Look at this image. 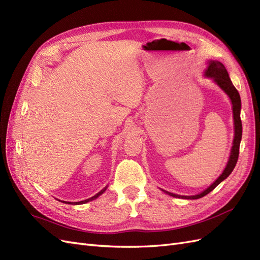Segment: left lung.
<instances>
[{
	"mask_svg": "<svg viewBox=\"0 0 260 260\" xmlns=\"http://www.w3.org/2000/svg\"><path fill=\"white\" fill-rule=\"evenodd\" d=\"M205 75L209 78H212L214 81L228 95H229L231 102H232V108H233V119H234V140H233V146L231 149V155L229 161L226 164V167L223 170V172L220 177L212 183L208 188H206L205 191L198 194V195H193V196H181V195H176L174 193L166 192L168 195L174 196V198H181V199H188V200H196V199H201L203 196L207 195L209 192H211L214 188L223 181L225 178L229 177V175L233 171L235 165L238 162L239 158V153H240V143H241V139H242V121H241V98L238 90L235 89V86L232 84V81L229 78V74H228L225 67L221 64L220 61H210L209 66L206 70Z\"/></svg>",
	"mask_w": 260,
	"mask_h": 260,
	"instance_id": "left-lung-1",
	"label": "left lung"
}]
</instances>
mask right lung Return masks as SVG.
Wrapping results in <instances>:
<instances>
[{
  "label": "right lung",
  "mask_w": 260,
  "mask_h": 260,
  "mask_svg": "<svg viewBox=\"0 0 260 260\" xmlns=\"http://www.w3.org/2000/svg\"><path fill=\"white\" fill-rule=\"evenodd\" d=\"M105 190H106V187L105 188H103V190H102L101 192H99L96 195H94V196H92V198H90V199H88V200H84V201H81V202H77V203H75L76 205H78V204H84V203H88V202H90V201H92V200H94V199H96V198H99V196L103 193V192H105ZM70 204V203H69Z\"/></svg>",
  "instance_id": "right-lung-1"
}]
</instances>
